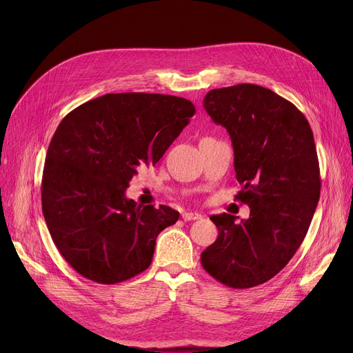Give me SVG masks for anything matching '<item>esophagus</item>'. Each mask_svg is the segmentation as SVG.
I'll use <instances>...</instances> for the list:
<instances>
[{"mask_svg":"<svg viewBox=\"0 0 353 353\" xmlns=\"http://www.w3.org/2000/svg\"><path fill=\"white\" fill-rule=\"evenodd\" d=\"M181 217L184 221H189V220H199L201 219V214L197 212H184L181 213Z\"/></svg>","mask_w":353,"mask_h":353,"instance_id":"esophagus-1","label":"esophagus"}]
</instances>
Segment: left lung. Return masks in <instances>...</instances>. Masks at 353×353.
I'll return each instance as SVG.
<instances>
[{
  "instance_id": "obj_1",
  "label": "left lung",
  "mask_w": 353,
  "mask_h": 353,
  "mask_svg": "<svg viewBox=\"0 0 353 353\" xmlns=\"http://www.w3.org/2000/svg\"><path fill=\"white\" fill-rule=\"evenodd\" d=\"M203 107L232 139L234 172L250 208L248 220L210 216L216 242L201 266L220 283L248 289L270 281L302 245L321 196L312 128L290 101L269 88L237 84L210 90Z\"/></svg>"
}]
</instances>
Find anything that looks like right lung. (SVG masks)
Listing matches in <instances>:
<instances>
[{"label": "right lung", "mask_w": 353, "mask_h": 353, "mask_svg": "<svg viewBox=\"0 0 353 353\" xmlns=\"http://www.w3.org/2000/svg\"><path fill=\"white\" fill-rule=\"evenodd\" d=\"M194 113L181 97L119 92L79 105L59 124L43 172V213L54 245L85 279L116 285L152 265L159 233L179 212L140 206L125 189Z\"/></svg>", "instance_id": "right-lung-1"}]
</instances>
